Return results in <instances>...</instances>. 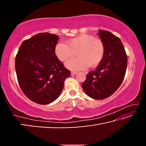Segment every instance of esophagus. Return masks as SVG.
<instances>
[{"label":"esophagus","instance_id":"1","mask_svg":"<svg viewBox=\"0 0 146 146\" xmlns=\"http://www.w3.org/2000/svg\"><path fill=\"white\" fill-rule=\"evenodd\" d=\"M76 74H77V72L76 71H71V75H75Z\"/></svg>","mask_w":146,"mask_h":146}]
</instances>
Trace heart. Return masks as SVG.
Wrapping results in <instances>:
<instances>
[{
  "instance_id": "1",
  "label": "heart",
  "mask_w": 146,
  "mask_h": 146,
  "mask_svg": "<svg viewBox=\"0 0 146 146\" xmlns=\"http://www.w3.org/2000/svg\"><path fill=\"white\" fill-rule=\"evenodd\" d=\"M77 57L70 59L65 64L72 71L86 70L88 66L94 68L102 61L104 55L105 47L103 42L88 34H82L64 43L56 44L55 53L60 61H66L74 55Z\"/></svg>"
}]
</instances>
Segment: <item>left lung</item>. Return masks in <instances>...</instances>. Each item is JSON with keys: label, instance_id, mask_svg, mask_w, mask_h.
Wrapping results in <instances>:
<instances>
[{"label": "left lung", "instance_id": "left-lung-1", "mask_svg": "<svg viewBox=\"0 0 146 146\" xmlns=\"http://www.w3.org/2000/svg\"><path fill=\"white\" fill-rule=\"evenodd\" d=\"M105 47L104 55L96 70L86 75L82 87L89 97L102 100L120 87L126 72L127 57L120 39L110 31L98 30Z\"/></svg>", "mask_w": 146, "mask_h": 146}]
</instances>
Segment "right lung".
Returning <instances> with one entry per match:
<instances>
[{
    "instance_id": "add662e5",
    "label": "right lung",
    "mask_w": 146,
    "mask_h": 146,
    "mask_svg": "<svg viewBox=\"0 0 146 146\" xmlns=\"http://www.w3.org/2000/svg\"><path fill=\"white\" fill-rule=\"evenodd\" d=\"M58 36L40 33L23 41L15 58L20 87L27 97L39 104L53 102L60 96L71 71L55 53Z\"/></svg>"
}]
</instances>
